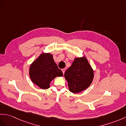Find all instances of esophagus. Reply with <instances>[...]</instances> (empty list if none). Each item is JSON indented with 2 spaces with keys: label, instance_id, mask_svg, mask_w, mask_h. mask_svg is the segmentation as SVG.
Returning a JSON list of instances; mask_svg holds the SVG:
<instances>
[{
  "label": "esophagus",
  "instance_id": "1",
  "mask_svg": "<svg viewBox=\"0 0 126 126\" xmlns=\"http://www.w3.org/2000/svg\"><path fill=\"white\" fill-rule=\"evenodd\" d=\"M61 70H62L63 73L64 74V73H65V69H61Z\"/></svg>",
  "mask_w": 126,
  "mask_h": 126
}]
</instances>
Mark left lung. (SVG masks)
<instances>
[{"mask_svg": "<svg viewBox=\"0 0 126 126\" xmlns=\"http://www.w3.org/2000/svg\"><path fill=\"white\" fill-rule=\"evenodd\" d=\"M69 91L79 93L89 87L94 78V71L85 57L75 58L65 73Z\"/></svg>", "mask_w": 126, "mask_h": 126, "instance_id": "left-lung-1", "label": "left lung"}]
</instances>
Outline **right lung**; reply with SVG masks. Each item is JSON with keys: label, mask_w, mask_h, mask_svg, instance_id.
Wrapping results in <instances>:
<instances>
[{"label": "right lung", "mask_w": 126, "mask_h": 126, "mask_svg": "<svg viewBox=\"0 0 126 126\" xmlns=\"http://www.w3.org/2000/svg\"><path fill=\"white\" fill-rule=\"evenodd\" d=\"M29 75L33 83L43 89L50 87L51 81L57 76L63 75L50 53H42L30 67Z\"/></svg>", "instance_id": "obj_1"}]
</instances>
